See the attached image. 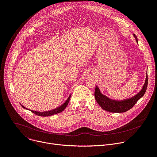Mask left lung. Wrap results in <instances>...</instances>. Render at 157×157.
<instances>
[{
    "mask_svg": "<svg viewBox=\"0 0 157 157\" xmlns=\"http://www.w3.org/2000/svg\"><path fill=\"white\" fill-rule=\"evenodd\" d=\"M134 37L136 39L137 42V39L135 34H134ZM148 85V76L147 74L145 82L144 85L142 89V90L135 96L123 100L117 101V100H113L109 98L105 95L101 94L100 92L99 89L96 86L94 96L96 101L98 103V105L101 107L102 109L105 110L106 111L112 112V113H123L128 111L131 109H132L137 101L144 96L145 91L147 90Z\"/></svg>",
    "mask_w": 157,
    "mask_h": 157,
    "instance_id": "8db88e82",
    "label": "left lung"
}]
</instances>
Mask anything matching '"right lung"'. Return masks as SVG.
I'll list each match as a JSON object with an SVG mask.
<instances>
[{
  "mask_svg": "<svg viewBox=\"0 0 157 157\" xmlns=\"http://www.w3.org/2000/svg\"><path fill=\"white\" fill-rule=\"evenodd\" d=\"M70 97H71V95L69 96L68 99L65 101V102L64 103H63L60 107H58L56 109L52 110H50V111H47V112H38L33 111V110H30V111L31 112H33V113H34L35 115H38V116H40V117H48V116H51V115H55V114L59 113L62 112V111H63L65 109V108L67 107V106L68 105V104L69 103V101L70 100ZM21 106H22L23 108L25 109V107H23V105H21Z\"/></svg>",
  "mask_w": 157,
  "mask_h": 157,
  "instance_id": "obj_1",
  "label": "right lung"
}]
</instances>
